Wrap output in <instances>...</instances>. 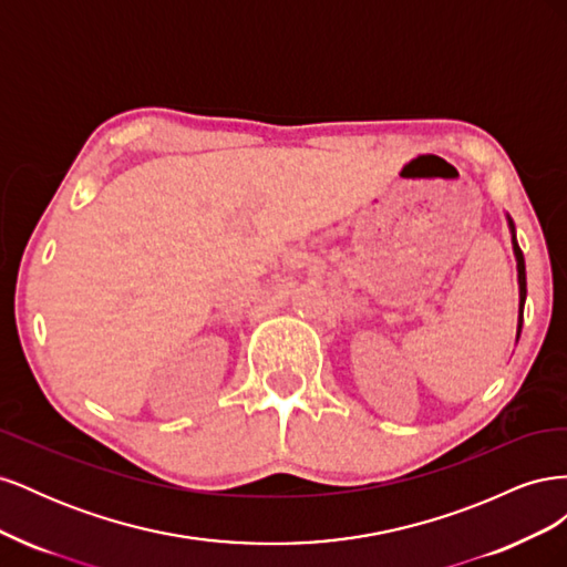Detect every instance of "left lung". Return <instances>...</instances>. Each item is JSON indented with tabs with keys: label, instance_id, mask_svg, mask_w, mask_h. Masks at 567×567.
Wrapping results in <instances>:
<instances>
[{
	"label": "left lung",
	"instance_id": "8db88e82",
	"mask_svg": "<svg viewBox=\"0 0 567 567\" xmlns=\"http://www.w3.org/2000/svg\"><path fill=\"white\" fill-rule=\"evenodd\" d=\"M508 229H511V244H513V252H516V262H518V288H520V307H518V333L516 340L520 338V329H523V310H525V298H527V279H525V257L523 250L516 241V225L508 217Z\"/></svg>",
	"mask_w": 567,
	"mask_h": 567
}]
</instances>
